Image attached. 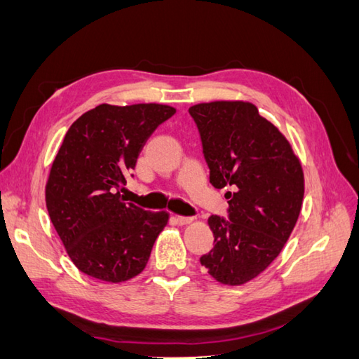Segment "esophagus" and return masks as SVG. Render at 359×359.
<instances>
[{"label":"esophagus","mask_w":359,"mask_h":359,"mask_svg":"<svg viewBox=\"0 0 359 359\" xmlns=\"http://www.w3.org/2000/svg\"><path fill=\"white\" fill-rule=\"evenodd\" d=\"M193 219H194L193 217H175V221H177V223H179L180 226H184V224H190Z\"/></svg>","instance_id":"esophagus-1"}]
</instances>
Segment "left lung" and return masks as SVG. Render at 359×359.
Masks as SVG:
<instances>
[{
    "mask_svg": "<svg viewBox=\"0 0 359 359\" xmlns=\"http://www.w3.org/2000/svg\"><path fill=\"white\" fill-rule=\"evenodd\" d=\"M188 113L199 130L215 188H231L227 219L208 218L215 245L201 264L221 284L260 275L287 242L304 196L302 163L290 142L250 102H210Z\"/></svg>",
    "mask_w": 359,
    "mask_h": 359,
    "instance_id": "8db88e82",
    "label": "left lung"
}]
</instances>
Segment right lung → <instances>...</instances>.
Segmentation results:
<instances>
[{"mask_svg":"<svg viewBox=\"0 0 359 359\" xmlns=\"http://www.w3.org/2000/svg\"><path fill=\"white\" fill-rule=\"evenodd\" d=\"M174 113L158 103H103L78 117L64 136L45 202L69 257L84 275L123 283L144 270L169 215L127 204L119 190L149 136Z\"/></svg>","mask_w":359,"mask_h":359,"instance_id":"right-lung-1","label":"right lung"}]
</instances>
